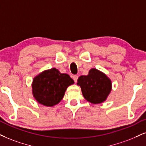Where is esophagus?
Returning <instances> with one entry per match:
<instances>
[{
    "label": "esophagus",
    "instance_id": "34e87169",
    "mask_svg": "<svg viewBox=\"0 0 146 146\" xmlns=\"http://www.w3.org/2000/svg\"><path fill=\"white\" fill-rule=\"evenodd\" d=\"M72 78H73V79H74V82H77V80H78V76H77V75H74V76H72Z\"/></svg>",
    "mask_w": 146,
    "mask_h": 146
}]
</instances>
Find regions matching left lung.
Listing matches in <instances>:
<instances>
[{
	"mask_svg": "<svg viewBox=\"0 0 146 146\" xmlns=\"http://www.w3.org/2000/svg\"><path fill=\"white\" fill-rule=\"evenodd\" d=\"M111 80L106 74L96 68H92L87 76H80L77 85L81 88L86 100L93 104H100L107 100L112 89Z\"/></svg>",
	"mask_w": 146,
	"mask_h": 146,
	"instance_id": "left-lung-1",
	"label": "left lung"
}]
</instances>
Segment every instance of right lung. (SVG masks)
Returning a JSON list of instances; mask_svg holds the SVG:
<instances>
[{
  "instance_id": "right-lung-1",
  "label": "right lung",
  "mask_w": 146,
  "mask_h": 146,
  "mask_svg": "<svg viewBox=\"0 0 146 146\" xmlns=\"http://www.w3.org/2000/svg\"><path fill=\"white\" fill-rule=\"evenodd\" d=\"M74 83L69 75L53 68L44 70L34 78L32 95L41 105L52 107L61 102L67 88Z\"/></svg>"
}]
</instances>
